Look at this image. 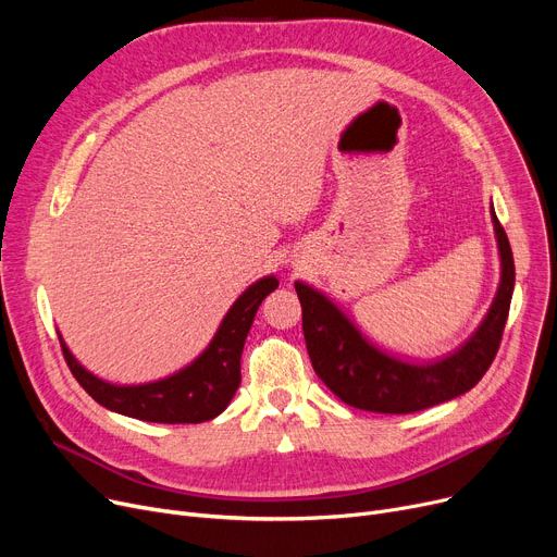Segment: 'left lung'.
Instances as JSON below:
<instances>
[{"label":"left lung","instance_id":"1","mask_svg":"<svg viewBox=\"0 0 557 557\" xmlns=\"http://www.w3.org/2000/svg\"><path fill=\"white\" fill-rule=\"evenodd\" d=\"M492 221L502 255L499 294L479 332L445 361L408 366L382 355L325 296L296 282L311 366L338 399L361 411L406 416L454 399L481 382L499 352L515 288V261L508 234L494 210Z\"/></svg>","mask_w":557,"mask_h":557}]
</instances>
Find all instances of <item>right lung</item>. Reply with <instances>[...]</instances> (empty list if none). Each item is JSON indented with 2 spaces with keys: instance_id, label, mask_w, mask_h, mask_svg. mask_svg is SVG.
Returning a JSON list of instances; mask_svg holds the SVG:
<instances>
[{
  "instance_id": "right-lung-1",
  "label": "right lung",
  "mask_w": 557,
  "mask_h": 557,
  "mask_svg": "<svg viewBox=\"0 0 557 557\" xmlns=\"http://www.w3.org/2000/svg\"><path fill=\"white\" fill-rule=\"evenodd\" d=\"M275 277H263L232 305L210 347L185 370L156 384L114 386L87 372L63 345V357L83 391L114 413L160 424H198L216 418L242 384V352L255 313Z\"/></svg>"
}]
</instances>
